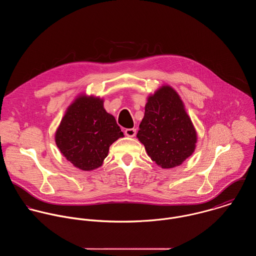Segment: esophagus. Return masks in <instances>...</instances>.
Segmentation results:
<instances>
[{"instance_id": "34e87169", "label": "esophagus", "mask_w": 256, "mask_h": 256, "mask_svg": "<svg viewBox=\"0 0 256 256\" xmlns=\"http://www.w3.org/2000/svg\"><path fill=\"white\" fill-rule=\"evenodd\" d=\"M124 133H125V135H126L127 137H134V136L136 135V129H134V128H129V129H126V130L124 131Z\"/></svg>"}]
</instances>
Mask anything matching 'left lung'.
<instances>
[{"label": "left lung", "mask_w": 256, "mask_h": 256, "mask_svg": "<svg viewBox=\"0 0 256 256\" xmlns=\"http://www.w3.org/2000/svg\"><path fill=\"white\" fill-rule=\"evenodd\" d=\"M137 139L152 162L164 170L182 164L195 150L197 131L178 92L162 84L146 98Z\"/></svg>", "instance_id": "8db88e82"}]
</instances>
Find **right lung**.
<instances>
[{"instance_id":"add662e5","label":"right lung","mask_w":256,"mask_h":256,"mask_svg":"<svg viewBox=\"0 0 256 256\" xmlns=\"http://www.w3.org/2000/svg\"><path fill=\"white\" fill-rule=\"evenodd\" d=\"M104 100L82 92L67 108L55 132V143L74 168L90 172L104 164L110 146L124 137Z\"/></svg>"}]
</instances>
